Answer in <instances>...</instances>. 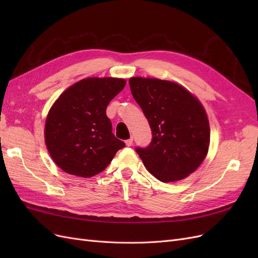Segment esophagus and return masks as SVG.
I'll use <instances>...</instances> for the list:
<instances>
[{"label": "esophagus", "instance_id": "1", "mask_svg": "<svg viewBox=\"0 0 258 258\" xmlns=\"http://www.w3.org/2000/svg\"><path fill=\"white\" fill-rule=\"evenodd\" d=\"M132 141H134V139L130 138V139L126 140V141H124V143H126L127 146H131V145H132Z\"/></svg>", "mask_w": 258, "mask_h": 258}]
</instances>
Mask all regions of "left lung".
I'll return each instance as SVG.
<instances>
[{"label": "left lung", "mask_w": 258, "mask_h": 258, "mask_svg": "<svg viewBox=\"0 0 258 258\" xmlns=\"http://www.w3.org/2000/svg\"><path fill=\"white\" fill-rule=\"evenodd\" d=\"M129 85L153 135L147 147L136 148L145 168L163 183L188 176L210 145L209 119L200 101L173 82L131 77Z\"/></svg>", "instance_id": "8db88e82"}]
</instances>
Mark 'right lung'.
Here are the masks:
<instances>
[{
    "instance_id": "add662e5",
    "label": "right lung",
    "mask_w": 258,
    "mask_h": 258,
    "mask_svg": "<svg viewBox=\"0 0 258 258\" xmlns=\"http://www.w3.org/2000/svg\"><path fill=\"white\" fill-rule=\"evenodd\" d=\"M124 85L122 79L89 77L69 87L53 103L45 122V143L64 172L91 177L124 147L106 116L108 103Z\"/></svg>"
}]
</instances>
